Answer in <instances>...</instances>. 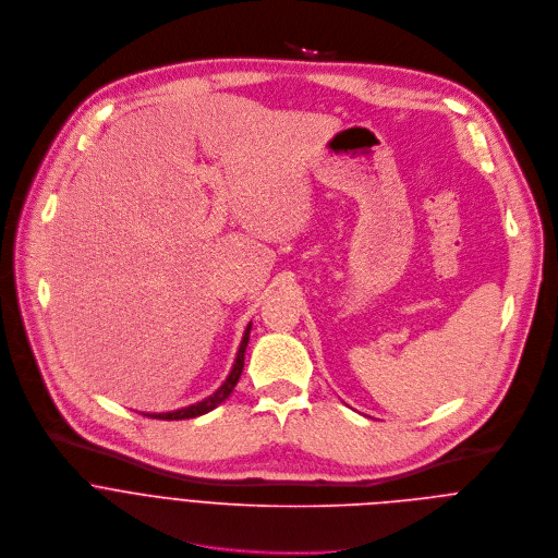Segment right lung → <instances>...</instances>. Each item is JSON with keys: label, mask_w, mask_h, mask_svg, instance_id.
Here are the masks:
<instances>
[{"label": "right lung", "mask_w": 558, "mask_h": 558, "mask_svg": "<svg viewBox=\"0 0 558 558\" xmlns=\"http://www.w3.org/2000/svg\"><path fill=\"white\" fill-rule=\"evenodd\" d=\"M251 327H253V323L246 325L242 343H240V350H238V356H235V363H233V367H231L227 380L221 383L219 389H215L210 396H206L204 400H199V402H195V404H189V407H182V409H175V411L143 413V415L156 417V420H189V417L204 415V413L213 411L217 404L225 402V400L233 393V389H235V385H238V380H240V376H242V369H244V354H246V345H248V341H251Z\"/></svg>", "instance_id": "obj_1"}]
</instances>
